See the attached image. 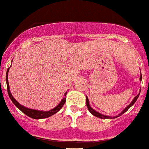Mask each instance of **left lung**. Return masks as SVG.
Wrapping results in <instances>:
<instances>
[{
	"label": "left lung",
	"instance_id": "1",
	"mask_svg": "<svg viewBox=\"0 0 149 149\" xmlns=\"http://www.w3.org/2000/svg\"><path fill=\"white\" fill-rule=\"evenodd\" d=\"M140 81H141V77H140ZM141 93V91L140 92H139V94H138L136 97H134V98L132 100V102H130V104H129V105L127 106V107L125 108L123 110L122 112H120V114L118 116H105V115H103V114H102V113H100V112H97V111H95L93 108H91V106L90 105V102H89V99H88V97L86 96V103H87V109H88V110H89V112L92 114L93 116H96V117H98V118H101V119H105V120H111V119H115V118L116 117H119V116H120L121 115H123V113H125V112H127L129 109H130L131 106H132L134 104L135 102H136V101H137V99L138 98V97H139V95H140Z\"/></svg>",
	"mask_w": 149,
	"mask_h": 149
}]
</instances>
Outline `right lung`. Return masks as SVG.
I'll list each match as a JSON object with an SVG mask.
<instances>
[{
    "label": "right lung",
    "mask_w": 149,
    "mask_h": 149,
    "mask_svg": "<svg viewBox=\"0 0 149 149\" xmlns=\"http://www.w3.org/2000/svg\"><path fill=\"white\" fill-rule=\"evenodd\" d=\"M10 67L7 70V73H6V83H7V90H8V93L9 97L10 99L11 100V102L14 103V105L16 106L19 109H20L22 112H23L24 114H26V116H28L29 117L33 118V119H35V120H39V119H44V118H48L50 116H52L54 114L57 113L62 108V106L64 105L65 102V97L62 98V101L59 102V104L55 106L54 108H53L52 109L49 110V111H40V110H36L33 109H29V108H26L22 105L21 104H19V102H17L16 100L15 99L14 97L11 95V91H10V88H9V84H8V71ZM67 92L65 93V96H66Z\"/></svg>",
    "instance_id": "add662e5"
}]
</instances>
